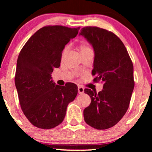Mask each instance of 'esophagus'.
Wrapping results in <instances>:
<instances>
[{"label": "esophagus", "instance_id": "esophagus-1", "mask_svg": "<svg viewBox=\"0 0 152 152\" xmlns=\"http://www.w3.org/2000/svg\"><path fill=\"white\" fill-rule=\"evenodd\" d=\"M84 87H82L81 86H78V93H80V94H82V93H84Z\"/></svg>", "mask_w": 152, "mask_h": 152}]
</instances>
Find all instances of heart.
<instances>
[{"instance_id": "b5f03b06", "label": "heart", "mask_w": 152, "mask_h": 152, "mask_svg": "<svg viewBox=\"0 0 152 152\" xmlns=\"http://www.w3.org/2000/svg\"><path fill=\"white\" fill-rule=\"evenodd\" d=\"M80 53H84V52L91 50V48L86 44V43H80ZM67 52H68V47H65L63 49V50H62L61 59H64V57L66 55V54H67Z\"/></svg>"}]
</instances>
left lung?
<instances>
[{
	"instance_id": "obj_1",
	"label": "left lung",
	"mask_w": 152,
	"mask_h": 152,
	"mask_svg": "<svg viewBox=\"0 0 152 152\" xmlns=\"http://www.w3.org/2000/svg\"><path fill=\"white\" fill-rule=\"evenodd\" d=\"M95 51L93 82H104L103 89L85 88L91 104L84 110V120L96 129H107L115 125L127 111L134 88V66L122 41L113 32L98 27L81 30Z\"/></svg>"
}]
</instances>
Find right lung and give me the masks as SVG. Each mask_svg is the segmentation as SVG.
Instances as JSON below:
<instances>
[{
	"instance_id": "1",
	"label": "right lung",
	"mask_w": 152,
	"mask_h": 152,
	"mask_svg": "<svg viewBox=\"0 0 152 152\" xmlns=\"http://www.w3.org/2000/svg\"><path fill=\"white\" fill-rule=\"evenodd\" d=\"M80 29L44 26L28 39L20 52L15 85L24 115L37 127L50 129L61 124L68 104L77 96L76 84L55 85L51 73L60 66L62 50Z\"/></svg>"
}]
</instances>
